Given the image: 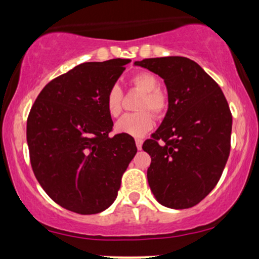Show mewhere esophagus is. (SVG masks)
<instances>
[{
    "label": "esophagus",
    "mask_w": 259,
    "mask_h": 259,
    "mask_svg": "<svg viewBox=\"0 0 259 259\" xmlns=\"http://www.w3.org/2000/svg\"><path fill=\"white\" fill-rule=\"evenodd\" d=\"M135 142H136V147H138V150H141L142 148V140L141 139H136L135 140Z\"/></svg>",
    "instance_id": "34e87169"
}]
</instances>
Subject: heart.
Masks as SVG:
<instances>
[{
    "label": "heart",
    "instance_id": "obj_1",
    "mask_svg": "<svg viewBox=\"0 0 259 259\" xmlns=\"http://www.w3.org/2000/svg\"><path fill=\"white\" fill-rule=\"evenodd\" d=\"M132 85L136 90L142 92L138 109L141 112L127 113L115 123V130L119 134L140 138L153 127V117H159L167 109L168 101L165 95L158 89V79L148 72H140L132 78ZM123 94L119 86H112L106 96V108L111 117H118L121 112Z\"/></svg>",
    "mask_w": 259,
    "mask_h": 259
}]
</instances>
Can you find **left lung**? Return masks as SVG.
I'll use <instances>...</instances> for the list:
<instances>
[{"mask_svg": "<svg viewBox=\"0 0 259 259\" xmlns=\"http://www.w3.org/2000/svg\"><path fill=\"white\" fill-rule=\"evenodd\" d=\"M134 64L159 75L168 91L164 119L153 139L142 145L151 156V191L162 206L194 207L214 189L230 153L233 117L224 94L186 57L146 58Z\"/></svg>", "mask_w": 259, "mask_h": 259, "instance_id": "8db88e82", "label": "left lung"}]
</instances>
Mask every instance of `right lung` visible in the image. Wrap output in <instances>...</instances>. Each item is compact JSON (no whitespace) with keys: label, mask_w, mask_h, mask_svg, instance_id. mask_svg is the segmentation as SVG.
Segmentation results:
<instances>
[{"label":"right lung","mask_w":259,"mask_h":259,"mask_svg":"<svg viewBox=\"0 0 259 259\" xmlns=\"http://www.w3.org/2000/svg\"><path fill=\"white\" fill-rule=\"evenodd\" d=\"M130 59L88 62L50 81L35 101L26 141L35 177L56 203L96 214L117 198L138 148L130 135L109 136L107 92Z\"/></svg>","instance_id":"1"}]
</instances>
